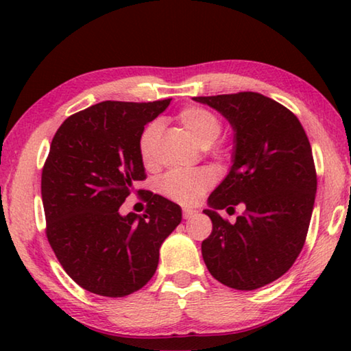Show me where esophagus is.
<instances>
[{
    "label": "esophagus",
    "instance_id": "obj_1",
    "mask_svg": "<svg viewBox=\"0 0 351 351\" xmlns=\"http://www.w3.org/2000/svg\"><path fill=\"white\" fill-rule=\"evenodd\" d=\"M195 215H197V210H193V209H184L182 210L184 219H190V218H193Z\"/></svg>",
    "mask_w": 351,
    "mask_h": 351
}]
</instances>
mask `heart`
Wrapping results in <instances>:
<instances>
[{
  "label": "heart",
  "instance_id": "1",
  "mask_svg": "<svg viewBox=\"0 0 351 351\" xmlns=\"http://www.w3.org/2000/svg\"><path fill=\"white\" fill-rule=\"evenodd\" d=\"M178 121L201 147L210 145L223 130L221 119L204 106H186L178 112ZM159 136H161V123L156 121L147 123L139 134L138 152L144 167H152L154 164ZM217 150L223 152V147L219 145ZM213 182H215V175L210 169L204 167L192 171L173 170L161 178L159 190L164 197L171 201L184 206H193L203 198V195L213 186Z\"/></svg>",
  "mask_w": 351,
  "mask_h": 351
}]
</instances>
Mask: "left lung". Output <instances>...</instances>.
<instances>
[{"instance_id": "left-lung-1", "label": "left lung", "mask_w": 351, "mask_h": 351, "mask_svg": "<svg viewBox=\"0 0 351 351\" xmlns=\"http://www.w3.org/2000/svg\"><path fill=\"white\" fill-rule=\"evenodd\" d=\"M228 119L235 132L234 164L209 197L212 234L201 243L210 274L226 287L252 291L287 272L305 245L317 176L310 141L287 106L243 91L193 97ZM241 202L230 225L216 213Z\"/></svg>"}]
</instances>
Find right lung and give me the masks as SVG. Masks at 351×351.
<instances>
[{"instance_id": "obj_1", "label": "right lung", "mask_w": 351, "mask_h": 351, "mask_svg": "<svg viewBox=\"0 0 351 351\" xmlns=\"http://www.w3.org/2000/svg\"><path fill=\"white\" fill-rule=\"evenodd\" d=\"M170 100L100 102L69 116L51 142L41 173L46 237L66 274L90 293L123 297L141 289L181 223L180 206L134 189L147 178L139 134ZM130 193L145 195L144 216L118 213Z\"/></svg>"}]
</instances>
